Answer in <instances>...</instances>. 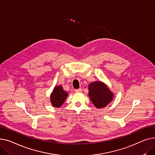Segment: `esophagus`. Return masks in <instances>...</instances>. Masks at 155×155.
I'll use <instances>...</instances> for the list:
<instances>
[{
	"mask_svg": "<svg viewBox=\"0 0 155 155\" xmlns=\"http://www.w3.org/2000/svg\"><path fill=\"white\" fill-rule=\"evenodd\" d=\"M82 88H79V89H75V91L76 93H81L82 92Z\"/></svg>",
	"mask_w": 155,
	"mask_h": 155,
	"instance_id": "obj_1",
	"label": "esophagus"
}]
</instances>
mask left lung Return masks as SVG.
<instances>
[{
    "label": "left lung",
    "mask_w": 155,
    "mask_h": 155,
    "mask_svg": "<svg viewBox=\"0 0 155 155\" xmlns=\"http://www.w3.org/2000/svg\"><path fill=\"white\" fill-rule=\"evenodd\" d=\"M88 87L89 98L97 108L104 107L112 101L114 94L103 82L94 81Z\"/></svg>",
    "instance_id": "obj_1"
}]
</instances>
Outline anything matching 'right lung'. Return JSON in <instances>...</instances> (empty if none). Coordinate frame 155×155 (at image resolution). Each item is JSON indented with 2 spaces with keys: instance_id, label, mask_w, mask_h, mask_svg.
<instances>
[{
  "instance_id": "1",
  "label": "right lung",
  "mask_w": 155,
  "mask_h": 155,
  "mask_svg": "<svg viewBox=\"0 0 155 155\" xmlns=\"http://www.w3.org/2000/svg\"><path fill=\"white\" fill-rule=\"evenodd\" d=\"M68 93L64 91L61 86H57L54 88L51 94V103L52 105L56 107H61L64 103Z\"/></svg>"
}]
</instances>
